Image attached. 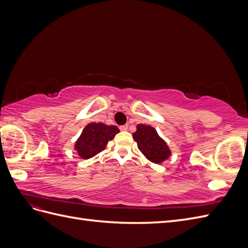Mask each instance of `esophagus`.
<instances>
[{
  "mask_svg": "<svg viewBox=\"0 0 248 248\" xmlns=\"http://www.w3.org/2000/svg\"><path fill=\"white\" fill-rule=\"evenodd\" d=\"M119 128H120V130H122V131H126L127 129H128V125H122V126H120L119 127Z\"/></svg>",
  "mask_w": 248,
  "mask_h": 248,
  "instance_id": "obj_1",
  "label": "esophagus"
}]
</instances>
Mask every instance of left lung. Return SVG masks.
Returning a JSON list of instances; mask_svg holds the SVG:
<instances>
[{
  "label": "left lung",
  "instance_id": "8db88e82",
  "mask_svg": "<svg viewBox=\"0 0 248 248\" xmlns=\"http://www.w3.org/2000/svg\"><path fill=\"white\" fill-rule=\"evenodd\" d=\"M133 140L138 142L140 151L146 156V158L154 163L159 164L167 160L170 155L167 142L151 126L139 124L137 131L133 133Z\"/></svg>",
  "mask_w": 248,
  "mask_h": 248
}]
</instances>
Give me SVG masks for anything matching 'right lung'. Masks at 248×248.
Masks as SVG:
<instances>
[{
    "instance_id": "add662e5",
    "label": "right lung",
    "mask_w": 248,
    "mask_h": 248,
    "mask_svg": "<svg viewBox=\"0 0 248 248\" xmlns=\"http://www.w3.org/2000/svg\"><path fill=\"white\" fill-rule=\"evenodd\" d=\"M119 132V128L115 125L90 123L85 127L80 137L76 141L74 149L82 159H89L103 151L108 142Z\"/></svg>"
}]
</instances>
